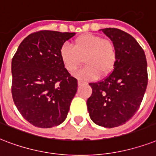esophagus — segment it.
I'll return each mask as SVG.
<instances>
[{
	"label": "esophagus",
	"mask_w": 156,
	"mask_h": 156,
	"mask_svg": "<svg viewBox=\"0 0 156 156\" xmlns=\"http://www.w3.org/2000/svg\"><path fill=\"white\" fill-rule=\"evenodd\" d=\"M83 84H84V82H83L82 80H78V85H82Z\"/></svg>",
	"instance_id": "34e87169"
}]
</instances>
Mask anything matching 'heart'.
Here are the masks:
<instances>
[{"label":"heart","instance_id":"heart-1","mask_svg":"<svg viewBox=\"0 0 156 156\" xmlns=\"http://www.w3.org/2000/svg\"><path fill=\"white\" fill-rule=\"evenodd\" d=\"M59 55L63 67L70 73L76 72L84 60L86 66L75 74L83 80H92L99 76L110 74L117 58L116 49L111 40L91 33L76 38L72 47L63 44Z\"/></svg>","mask_w":156,"mask_h":156}]
</instances>
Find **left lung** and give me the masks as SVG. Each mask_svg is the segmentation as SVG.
<instances>
[{"label":"left lung","instance_id":"left-lung-1","mask_svg":"<svg viewBox=\"0 0 156 156\" xmlns=\"http://www.w3.org/2000/svg\"><path fill=\"white\" fill-rule=\"evenodd\" d=\"M116 49L114 70L103 80L89 83V116L105 128L118 127L133 116L147 89V62L144 50L133 37L117 28L102 29Z\"/></svg>","mask_w":156,"mask_h":156}]
</instances>
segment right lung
I'll return each mask as SVG.
<instances>
[{
  "mask_svg": "<svg viewBox=\"0 0 156 156\" xmlns=\"http://www.w3.org/2000/svg\"><path fill=\"white\" fill-rule=\"evenodd\" d=\"M75 32L39 31L19 44L12 58V97L32 125L58 126L67 118L77 80L65 69L60 49Z\"/></svg>",
  "mask_w": 156,
  "mask_h": 156,
  "instance_id": "right-lung-1",
  "label": "right lung"
}]
</instances>
